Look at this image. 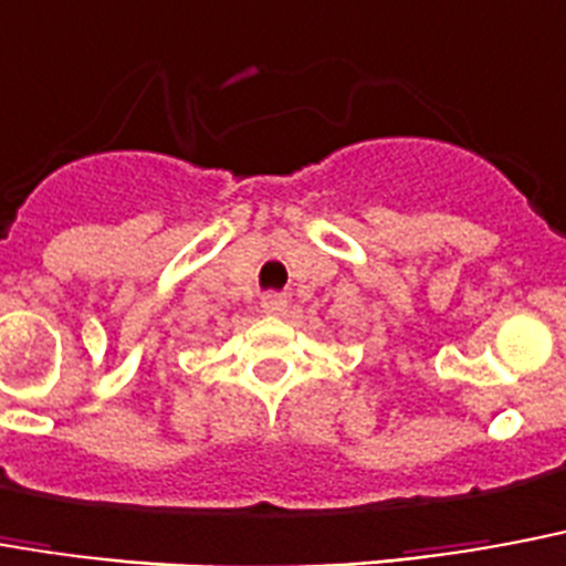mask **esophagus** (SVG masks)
Here are the masks:
<instances>
[{"mask_svg":"<svg viewBox=\"0 0 566 566\" xmlns=\"http://www.w3.org/2000/svg\"><path fill=\"white\" fill-rule=\"evenodd\" d=\"M289 306V301L283 295H262L260 297V310L265 312V315H283Z\"/></svg>","mask_w":566,"mask_h":566,"instance_id":"1","label":"esophagus"}]
</instances>
